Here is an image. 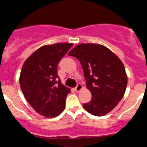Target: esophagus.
<instances>
[{
	"mask_svg": "<svg viewBox=\"0 0 147 147\" xmlns=\"http://www.w3.org/2000/svg\"><path fill=\"white\" fill-rule=\"evenodd\" d=\"M82 85H81L80 83H78L76 88H75V90H76L77 92H80V91L82 90Z\"/></svg>",
	"mask_w": 147,
	"mask_h": 147,
	"instance_id": "34e87169",
	"label": "esophagus"
}]
</instances>
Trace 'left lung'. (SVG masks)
<instances>
[{"mask_svg":"<svg viewBox=\"0 0 147 147\" xmlns=\"http://www.w3.org/2000/svg\"><path fill=\"white\" fill-rule=\"evenodd\" d=\"M80 61L92 94L83 104L88 113L97 116L107 114L122 99L127 86V75L121 59L106 47L98 44H80L68 53Z\"/></svg>","mask_w":147,"mask_h":147,"instance_id":"left-lung-1","label":"left lung"}]
</instances>
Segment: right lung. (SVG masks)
<instances>
[{
	"mask_svg": "<svg viewBox=\"0 0 147 147\" xmlns=\"http://www.w3.org/2000/svg\"><path fill=\"white\" fill-rule=\"evenodd\" d=\"M72 45L57 43L42 46L23 65L19 78L21 90L31 107L45 117H56L65 108L70 89L61 82L57 64Z\"/></svg>",
	"mask_w": 147,
	"mask_h": 147,
	"instance_id": "1",
	"label": "right lung"
}]
</instances>
